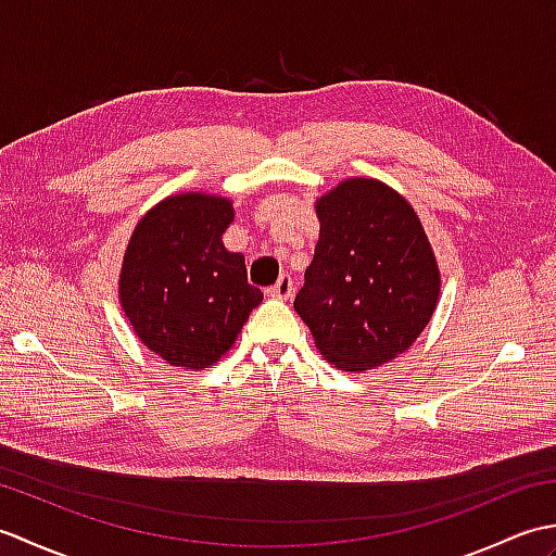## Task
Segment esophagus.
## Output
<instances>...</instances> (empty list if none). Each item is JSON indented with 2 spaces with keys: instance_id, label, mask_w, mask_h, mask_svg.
<instances>
[{
  "instance_id": "obj_1",
  "label": "esophagus",
  "mask_w": 556,
  "mask_h": 556,
  "mask_svg": "<svg viewBox=\"0 0 556 556\" xmlns=\"http://www.w3.org/2000/svg\"><path fill=\"white\" fill-rule=\"evenodd\" d=\"M291 293H293V279L289 275H281L277 285L267 289V296L279 299V301H289Z\"/></svg>"
}]
</instances>
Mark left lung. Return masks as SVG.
<instances>
[{
	"label": "left lung",
	"instance_id": "left-lung-1",
	"mask_svg": "<svg viewBox=\"0 0 556 556\" xmlns=\"http://www.w3.org/2000/svg\"><path fill=\"white\" fill-rule=\"evenodd\" d=\"M320 239L293 308L346 372L406 353L432 320L442 275L420 217L392 186L351 176L315 200Z\"/></svg>",
	"mask_w": 556,
	"mask_h": 556
}]
</instances>
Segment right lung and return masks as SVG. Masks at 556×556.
<instances>
[{
    "label": "right lung",
    "mask_w": 556,
    "mask_h": 556,
    "mask_svg": "<svg viewBox=\"0 0 556 556\" xmlns=\"http://www.w3.org/2000/svg\"><path fill=\"white\" fill-rule=\"evenodd\" d=\"M229 198L172 193L138 219L124 251L119 305L136 337L164 363L205 370L236 344L263 291L245 257L224 248Z\"/></svg>",
    "instance_id": "obj_1"
}]
</instances>
